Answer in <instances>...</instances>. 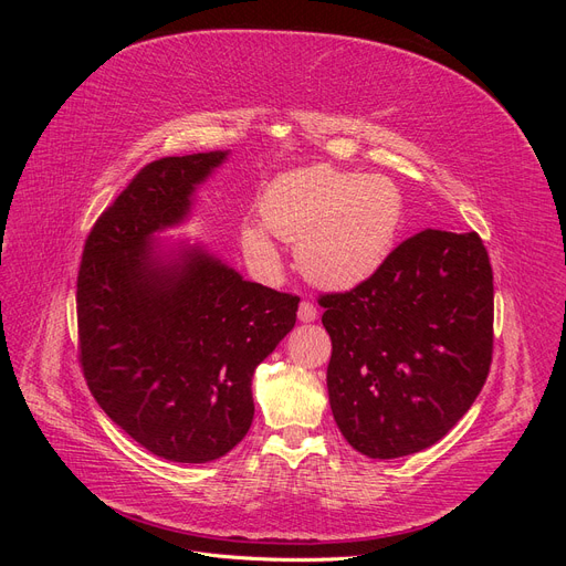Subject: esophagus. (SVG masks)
Instances as JSON below:
<instances>
[{"label":"esophagus","mask_w":566,"mask_h":566,"mask_svg":"<svg viewBox=\"0 0 566 566\" xmlns=\"http://www.w3.org/2000/svg\"><path fill=\"white\" fill-rule=\"evenodd\" d=\"M316 316H318V310L316 306L312 304V302H302L300 304V312H297V318L302 321V323H312V321H316Z\"/></svg>","instance_id":"obj_1"}]
</instances>
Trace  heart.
<instances>
[{
    "label": "heart",
    "instance_id": "b5f03b06",
    "mask_svg": "<svg viewBox=\"0 0 566 566\" xmlns=\"http://www.w3.org/2000/svg\"><path fill=\"white\" fill-rule=\"evenodd\" d=\"M403 193L389 177L345 172L331 165L302 167L271 181L241 243L260 264H276L271 233L297 245V264L323 287L368 281L391 254L403 227Z\"/></svg>",
    "mask_w": 566,
    "mask_h": 566
}]
</instances>
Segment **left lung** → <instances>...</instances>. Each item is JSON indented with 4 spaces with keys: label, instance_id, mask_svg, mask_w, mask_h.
Returning <instances> with one entry per match:
<instances>
[{
    "label": "left lung",
    "instance_id": "1",
    "mask_svg": "<svg viewBox=\"0 0 566 566\" xmlns=\"http://www.w3.org/2000/svg\"><path fill=\"white\" fill-rule=\"evenodd\" d=\"M328 397L352 447L401 458L468 413L493 354V271L474 231L424 229L347 293L321 295Z\"/></svg>",
    "mask_w": 566,
    "mask_h": 566
}]
</instances>
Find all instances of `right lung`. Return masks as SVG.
Segmentation results:
<instances>
[{
  "instance_id": "1",
  "label": "right lung",
  "mask_w": 566,
  "mask_h": 566,
  "mask_svg": "<svg viewBox=\"0 0 566 566\" xmlns=\"http://www.w3.org/2000/svg\"><path fill=\"white\" fill-rule=\"evenodd\" d=\"M227 156L146 165L96 219L77 273L90 391L119 430L175 462L217 460L248 434L254 368L297 321V295L243 281L202 248L172 256L153 243Z\"/></svg>"
}]
</instances>
